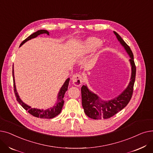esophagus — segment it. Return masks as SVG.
I'll return each mask as SVG.
<instances>
[{
	"instance_id": "obj_1",
	"label": "esophagus",
	"mask_w": 153,
	"mask_h": 153,
	"mask_svg": "<svg viewBox=\"0 0 153 153\" xmlns=\"http://www.w3.org/2000/svg\"><path fill=\"white\" fill-rule=\"evenodd\" d=\"M72 81L73 84L77 87L81 86L82 83V77L79 74H75L72 77Z\"/></svg>"
}]
</instances>
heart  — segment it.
Returning a JSON list of instances; mask_svg holds the SVG:
<instances>
[{"mask_svg": "<svg viewBox=\"0 0 153 153\" xmlns=\"http://www.w3.org/2000/svg\"><path fill=\"white\" fill-rule=\"evenodd\" d=\"M101 44V41L95 37H89L86 38L80 50V54L81 56L86 55L93 52L96 48L99 47Z\"/></svg>", "mask_w": 153, "mask_h": 153, "instance_id": "1", "label": "heart"}]
</instances>
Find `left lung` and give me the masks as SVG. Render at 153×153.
<instances>
[{
    "mask_svg": "<svg viewBox=\"0 0 153 153\" xmlns=\"http://www.w3.org/2000/svg\"><path fill=\"white\" fill-rule=\"evenodd\" d=\"M114 33L130 58L129 61L131 67V78L126 89L117 97L109 100H102L97 94L88 89L87 85L82 86V104L84 112L89 118L95 120L107 119L115 115L128 105L133 94L136 76V66L133 60V54L130 46L124 42L121 36L116 31H114Z\"/></svg>",
    "mask_w": 153,
    "mask_h": 153,
    "instance_id": "8db88e82",
    "label": "left lung"
}]
</instances>
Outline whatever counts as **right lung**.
<instances>
[{"instance_id":"right-lung-1","label":"right lung","mask_w":153,"mask_h":153,"mask_svg":"<svg viewBox=\"0 0 153 153\" xmlns=\"http://www.w3.org/2000/svg\"><path fill=\"white\" fill-rule=\"evenodd\" d=\"M49 31H48L47 30H38L37 31L35 32L33 34H31L27 38H26L24 41L22 42V43L20 44L21 46L23 45L24 43H26L28 40H30L33 38H35L37 37L38 35H41V34H47L49 35ZM12 74H13V87H14V92L15 97L17 98V100L18 102L22 105V107L28 111L29 114H30L31 115H33L35 117L37 118H45V119H50L55 117L56 116L58 115L61 111L62 108L64 105V94H65L66 92L68 91V88L69 85V78H68L65 82H64V84L61 87V89L59 91V93L58 94V97H57V101H56V103L54 104V105L50 108H48L46 110L44 109H38V108H31L30 105H28L27 104L24 103L21 99L20 98L19 94L17 91V89H16V85H15V77H14V70H13H13H12Z\"/></svg>"}]
</instances>
